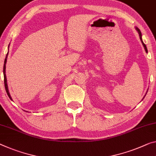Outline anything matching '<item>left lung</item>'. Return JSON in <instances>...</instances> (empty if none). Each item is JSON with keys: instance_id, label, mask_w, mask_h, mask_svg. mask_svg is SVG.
<instances>
[{"instance_id": "1", "label": "left lung", "mask_w": 156, "mask_h": 156, "mask_svg": "<svg viewBox=\"0 0 156 156\" xmlns=\"http://www.w3.org/2000/svg\"><path fill=\"white\" fill-rule=\"evenodd\" d=\"M136 28V30H137V32H138V33H139V35H140V40H141V42H142V44H143V46H144V49H145V51H146V52H148V50H147V46H146V44H144V42L142 41V33H141V31L140 30V29H139V28H137V27H136L135 28ZM145 97V96H144ZM144 97L143 98H144ZM143 100V99H142Z\"/></svg>"}]
</instances>
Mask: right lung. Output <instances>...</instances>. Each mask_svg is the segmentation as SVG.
I'll list each match as a JSON object with an SVG mask.
<instances>
[{
  "label": "right lung",
  "instance_id": "right-lung-1",
  "mask_svg": "<svg viewBox=\"0 0 156 156\" xmlns=\"http://www.w3.org/2000/svg\"><path fill=\"white\" fill-rule=\"evenodd\" d=\"M8 49H9V46H8ZM8 54L6 55V57H5V61H4V66H3V75H4V84H5V90L7 92V94H8V97L9 98V99L11 100H12V98L10 96V94H9V90H8V83H7V78H6V75H5V68H6V63H7V58H8Z\"/></svg>",
  "mask_w": 156,
  "mask_h": 156
}]
</instances>
